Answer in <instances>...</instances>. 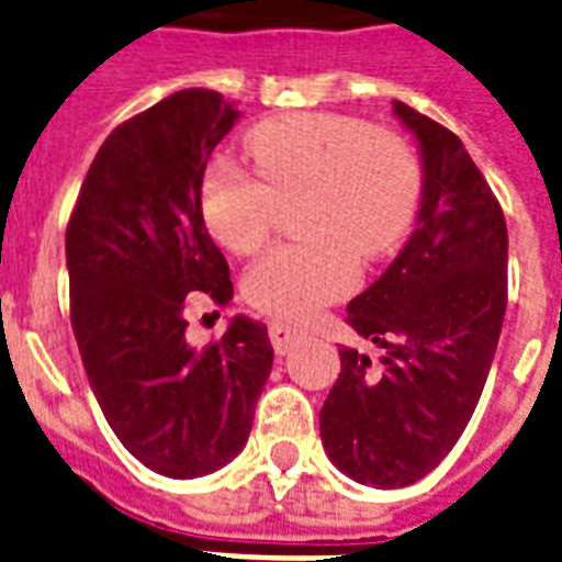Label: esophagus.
I'll return each instance as SVG.
<instances>
[{
  "label": "esophagus",
  "mask_w": 562,
  "mask_h": 562,
  "mask_svg": "<svg viewBox=\"0 0 562 562\" xmlns=\"http://www.w3.org/2000/svg\"><path fill=\"white\" fill-rule=\"evenodd\" d=\"M302 337V330L295 328V325H286V322H272V325H269V340H272L276 355H286Z\"/></svg>",
  "instance_id": "esophagus-1"
}]
</instances>
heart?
<instances>
[{"mask_svg":"<svg viewBox=\"0 0 562 562\" xmlns=\"http://www.w3.org/2000/svg\"><path fill=\"white\" fill-rule=\"evenodd\" d=\"M258 176L213 160L202 178V216L225 249L258 251L278 207L295 199L302 240L278 246L246 272L243 290L258 311L307 319L349 295L358 259L378 260L402 243L419 202V164L393 132L355 116H276L246 134Z\"/></svg>","mask_w":562,"mask_h":562,"instance_id":"b5f03b06","label":"heart"}]
</instances>
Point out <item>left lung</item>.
<instances>
[{
	"label": "left lung",
	"mask_w": 562,
	"mask_h": 562,
	"mask_svg": "<svg viewBox=\"0 0 562 562\" xmlns=\"http://www.w3.org/2000/svg\"><path fill=\"white\" fill-rule=\"evenodd\" d=\"M419 143L416 232L375 284L349 302V325L378 363L342 346L319 411L322 446L358 484L393 490L439 467L484 393L507 307L502 204L458 134L393 102Z\"/></svg>",
	"instance_id": "8db88e82"
}]
</instances>
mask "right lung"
<instances>
[{"instance_id": "add662e5", "label": "right lung", "mask_w": 562, "mask_h": 562, "mask_svg": "<svg viewBox=\"0 0 562 562\" xmlns=\"http://www.w3.org/2000/svg\"><path fill=\"white\" fill-rule=\"evenodd\" d=\"M240 111L190 87L108 134L67 228L69 313L104 419L143 467L202 477L246 446L272 372L267 325L234 316L222 340L184 337L187 299L232 302L202 216V178Z\"/></svg>"}]
</instances>
